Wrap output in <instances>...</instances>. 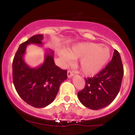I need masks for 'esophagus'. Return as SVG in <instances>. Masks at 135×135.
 <instances>
[{
    "label": "esophagus",
    "instance_id": "34e87169",
    "mask_svg": "<svg viewBox=\"0 0 135 135\" xmlns=\"http://www.w3.org/2000/svg\"><path fill=\"white\" fill-rule=\"evenodd\" d=\"M73 76H74V73H73L71 70H69V71H67L68 78H71Z\"/></svg>",
    "mask_w": 135,
    "mask_h": 135
}]
</instances>
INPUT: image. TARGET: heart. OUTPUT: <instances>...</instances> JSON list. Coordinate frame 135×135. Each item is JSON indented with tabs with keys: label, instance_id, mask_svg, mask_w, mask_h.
Returning a JSON list of instances; mask_svg holds the SVG:
<instances>
[{
	"label": "heart",
	"instance_id": "heart-1",
	"mask_svg": "<svg viewBox=\"0 0 135 135\" xmlns=\"http://www.w3.org/2000/svg\"><path fill=\"white\" fill-rule=\"evenodd\" d=\"M59 56L67 63L79 59L81 71L87 76H94L102 69L109 61L111 52L109 47L94 43H80L73 45Z\"/></svg>",
	"mask_w": 135,
	"mask_h": 135
}]
</instances>
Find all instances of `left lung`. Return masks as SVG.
Instances as JSON below:
<instances>
[{"instance_id":"1","label":"left lung","mask_w":135,"mask_h":135,"mask_svg":"<svg viewBox=\"0 0 135 135\" xmlns=\"http://www.w3.org/2000/svg\"><path fill=\"white\" fill-rule=\"evenodd\" d=\"M123 66L119 52H113L111 61L96 76L85 79V87L78 92V99L85 107L98 110L113 102L121 86Z\"/></svg>"}]
</instances>
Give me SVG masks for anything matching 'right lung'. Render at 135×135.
I'll use <instances>...</instances> for the list:
<instances>
[{
  "label": "right lung",
  "instance_id": "obj_1",
  "mask_svg": "<svg viewBox=\"0 0 135 135\" xmlns=\"http://www.w3.org/2000/svg\"><path fill=\"white\" fill-rule=\"evenodd\" d=\"M43 35L31 37L18 48L12 62L13 83L20 97L35 108L50 104L57 96L60 85L67 78V71L55 65L54 52L48 50L43 63L36 68L24 61L26 47L30 44L43 45Z\"/></svg>",
  "mask_w": 135,
  "mask_h": 135
}]
</instances>
